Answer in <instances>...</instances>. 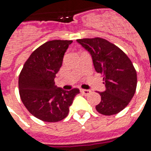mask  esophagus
<instances>
[{"label":"esophagus","instance_id":"obj_1","mask_svg":"<svg viewBox=\"0 0 151 151\" xmlns=\"http://www.w3.org/2000/svg\"><path fill=\"white\" fill-rule=\"evenodd\" d=\"M80 92L82 93V94H84L85 96H88V94H90L91 93V90H88V89H81V88L80 89Z\"/></svg>","mask_w":151,"mask_h":151}]
</instances>
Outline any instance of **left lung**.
<instances>
[{"mask_svg":"<svg viewBox=\"0 0 151 151\" xmlns=\"http://www.w3.org/2000/svg\"><path fill=\"white\" fill-rule=\"evenodd\" d=\"M89 52L95 70L103 77L106 90L99 92L100 103L96 109L106 116L116 114L126 107L137 85L136 71L127 55L118 47L100 37L77 40Z\"/></svg>","mask_w":151,"mask_h":151,"instance_id":"obj_1","label":"left lung"}]
</instances>
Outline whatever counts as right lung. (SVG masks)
<instances>
[{
  "instance_id": "add662e5",
  "label": "right lung",
  "mask_w": 151,
  "mask_h": 151,
  "mask_svg": "<svg viewBox=\"0 0 151 151\" xmlns=\"http://www.w3.org/2000/svg\"><path fill=\"white\" fill-rule=\"evenodd\" d=\"M73 41L53 40L32 52L19 77L22 103L34 117L46 122H57L68 115L78 88L65 91L55 85V78L63 64L66 49Z\"/></svg>"
}]
</instances>
